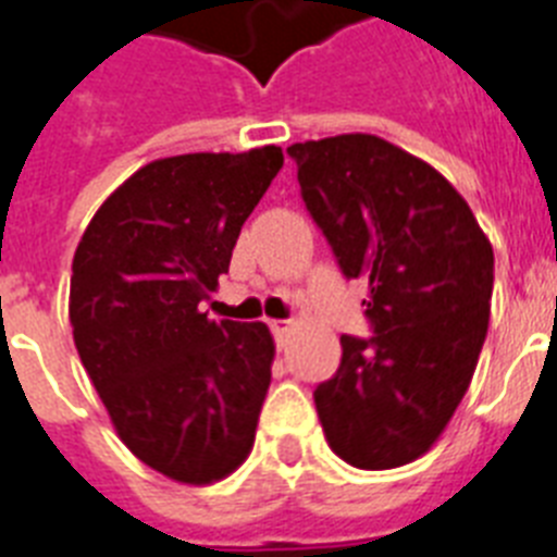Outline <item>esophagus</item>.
<instances>
[{
    "label": "esophagus",
    "mask_w": 557,
    "mask_h": 557,
    "mask_svg": "<svg viewBox=\"0 0 557 557\" xmlns=\"http://www.w3.org/2000/svg\"><path fill=\"white\" fill-rule=\"evenodd\" d=\"M269 329H271V334H274V339H277V348H283L288 331H292V322H288V320H271Z\"/></svg>",
    "instance_id": "esophagus-1"
}]
</instances>
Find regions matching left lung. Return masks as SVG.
Returning a JSON list of instances; mask_svg holds the SVG:
<instances>
[{"label": "left lung", "mask_w": 557, "mask_h": 557, "mask_svg": "<svg viewBox=\"0 0 557 557\" xmlns=\"http://www.w3.org/2000/svg\"><path fill=\"white\" fill-rule=\"evenodd\" d=\"M300 198L345 280H368L371 336L343 334V359L314 405L331 450L391 470L430 450L459 408L487 336L493 246L430 163L376 135L292 144Z\"/></svg>", "instance_id": "obj_1"}]
</instances>
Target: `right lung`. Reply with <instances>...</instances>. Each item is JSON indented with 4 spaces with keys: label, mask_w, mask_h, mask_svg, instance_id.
<instances>
[{
    "label": "right lung",
    "mask_w": 557,
    "mask_h": 557,
    "mask_svg": "<svg viewBox=\"0 0 557 557\" xmlns=\"http://www.w3.org/2000/svg\"><path fill=\"white\" fill-rule=\"evenodd\" d=\"M280 170V147L147 163L101 203L73 257L78 357L121 442L184 484L223 479L255 445L269 329L198 306Z\"/></svg>",
    "instance_id": "obj_1"
}]
</instances>
